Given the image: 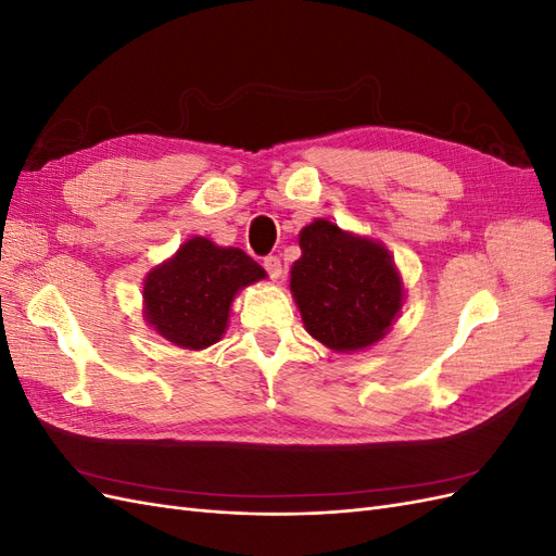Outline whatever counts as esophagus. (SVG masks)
<instances>
[{"mask_svg": "<svg viewBox=\"0 0 556 556\" xmlns=\"http://www.w3.org/2000/svg\"><path fill=\"white\" fill-rule=\"evenodd\" d=\"M264 268H266V274L271 276L274 280H280V276H282V264H280V260L278 257H266L264 260Z\"/></svg>", "mask_w": 556, "mask_h": 556, "instance_id": "34e87169", "label": "esophagus"}]
</instances>
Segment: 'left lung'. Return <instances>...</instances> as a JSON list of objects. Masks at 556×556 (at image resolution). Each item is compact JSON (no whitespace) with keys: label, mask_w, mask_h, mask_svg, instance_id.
<instances>
[{"label":"left lung","mask_w":556,"mask_h":556,"mask_svg":"<svg viewBox=\"0 0 556 556\" xmlns=\"http://www.w3.org/2000/svg\"><path fill=\"white\" fill-rule=\"evenodd\" d=\"M299 248L290 292L306 331L345 355L380 343L406 301L392 252L325 217L299 231Z\"/></svg>","instance_id":"1"}]
</instances>
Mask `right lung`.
I'll return each instance as SVG.
<instances>
[{"mask_svg":"<svg viewBox=\"0 0 556 556\" xmlns=\"http://www.w3.org/2000/svg\"><path fill=\"white\" fill-rule=\"evenodd\" d=\"M264 278V268L241 248L192 237L146 274L141 313L172 345L206 350L227 331L237 294Z\"/></svg>","mask_w":556,"mask_h":556,"instance_id":"right-lung-1","label":"right lung"}]
</instances>
